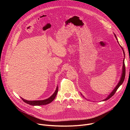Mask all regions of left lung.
<instances>
[{"mask_svg":"<svg viewBox=\"0 0 130 130\" xmlns=\"http://www.w3.org/2000/svg\"><path fill=\"white\" fill-rule=\"evenodd\" d=\"M114 35H115V38H116V39H117V37H116V35L114 34ZM118 42V41H117ZM120 46L121 47V48H122V50H123V54H124V57H125V53H124V50H123V49L122 48V47L120 45ZM122 75H121V78H120V81H119V82H118V84L117 85V86L115 87V88L114 89V90L111 92V93L105 99H104V100H103L102 101H106V100H108V99H109V98H110L111 97H112L114 94H115V93L116 92V91H117V90L118 89V88L119 87V86L123 83V81H124V78H125V64H124V59H123V66H122ZM82 95V94H81Z\"/></svg>","mask_w":130,"mask_h":130,"instance_id":"obj_1","label":"left lung"}]
</instances>
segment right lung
I'll use <instances>...</instances> for the list:
<instances>
[{"label": "right lung", "mask_w": 130, "mask_h": 130, "mask_svg": "<svg viewBox=\"0 0 130 130\" xmlns=\"http://www.w3.org/2000/svg\"><path fill=\"white\" fill-rule=\"evenodd\" d=\"M58 92V86H57V88L55 89V92L53 93V94L50 96L49 98L46 99L45 100H34V101H28V100H26L23 98H22V97H21L22 100L26 103L31 105H46L47 104H49L50 103H51L56 97L57 93Z\"/></svg>", "instance_id": "1"}]
</instances>
